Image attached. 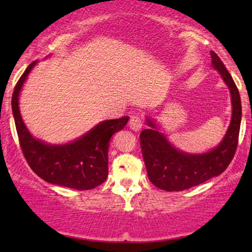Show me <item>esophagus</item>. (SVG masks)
Returning a JSON list of instances; mask_svg holds the SVG:
<instances>
[{
    "mask_svg": "<svg viewBox=\"0 0 252 252\" xmlns=\"http://www.w3.org/2000/svg\"><path fill=\"white\" fill-rule=\"evenodd\" d=\"M142 126H143V122L140 116H131V118H130L129 126L131 130H134V131H138V130L142 128Z\"/></svg>",
    "mask_w": 252,
    "mask_h": 252,
    "instance_id": "1",
    "label": "esophagus"
}]
</instances>
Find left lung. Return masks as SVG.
Masks as SVG:
<instances>
[{"instance_id": "left-lung-1", "label": "left lung", "mask_w": 252, "mask_h": 252, "mask_svg": "<svg viewBox=\"0 0 252 252\" xmlns=\"http://www.w3.org/2000/svg\"><path fill=\"white\" fill-rule=\"evenodd\" d=\"M212 67L219 72L231 94L232 116L226 134L216 148L201 154H189L178 149L152 117L147 116L148 129L141 132V148L148 178L158 189L184 190L220 175L232 161L238 144L242 121V103L232 77L219 57L211 51Z\"/></svg>"}]
</instances>
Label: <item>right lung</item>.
I'll return each mask as SVG.
<instances>
[{
    "instance_id": "1",
    "label": "right lung",
    "mask_w": 252,
    "mask_h": 252,
    "mask_svg": "<svg viewBox=\"0 0 252 252\" xmlns=\"http://www.w3.org/2000/svg\"><path fill=\"white\" fill-rule=\"evenodd\" d=\"M36 63H32L24 72L11 97V110L22 153L32 170L48 184L78 190L94 189L108 178L110 140L112 135L126 126L129 117L103 121L68 143L51 144L34 137L22 120L19 97Z\"/></svg>"
}]
</instances>
